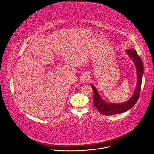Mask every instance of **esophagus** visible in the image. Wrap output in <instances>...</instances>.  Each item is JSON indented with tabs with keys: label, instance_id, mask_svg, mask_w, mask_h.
I'll return each instance as SVG.
<instances>
[{
	"label": "esophagus",
	"instance_id": "1",
	"mask_svg": "<svg viewBox=\"0 0 154 154\" xmlns=\"http://www.w3.org/2000/svg\"><path fill=\"white\" fill-rule=\"evenodd\" d=\"M90 80V75L88 74H84L82 77V81L83 82H89Z\"/></svg>",
	"mask_w": 154,
	"mask_h": 154
}]
</instances>
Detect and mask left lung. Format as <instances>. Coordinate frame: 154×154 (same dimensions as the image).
<instances>
[{
  "instance_id": "obj_1",
  "label": "left lung",
  "mask_w": 154,
  "mask_h": 154,
  "mask_svg": "<svg viewBox=\"0 0 154 154\" xmlns=\"http://www.w3.org/2000/svg\"><path fill=\"white\" fill-rule=\"evenodd\" d=\"M126 53L133 60L136 66L137 84L136 88L130 98L125 102L119 103H109L105 101L100 97L97 88L91 83L94 91V105L100 113L104 115H112L122 113L133 108L139 98L141 91L142 78L144 74V66L143 61L134 49L126 50Z\"/></svg>"
}]
</instances>
